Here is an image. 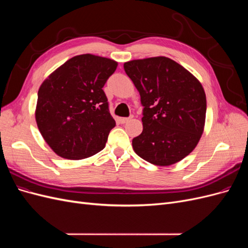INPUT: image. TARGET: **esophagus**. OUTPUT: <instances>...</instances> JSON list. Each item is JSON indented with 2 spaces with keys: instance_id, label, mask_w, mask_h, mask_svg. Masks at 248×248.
Segmentation results:
<instances>
[{
  "instance_id": "obj_1",
  "label": "esophagus",
  "mask_w": 248,
  "mask_h": 248,
  "mask_svg": "<svg viewBox=\"0 0 248 248\" xmlns=\"http://www.w3.org/2000/svg\"><path fill=\"white\" fill-rule=\"evenodd\" d=\"M131 118H132V117H129V118H120V122H121L122 124L127 123V122L129 121V120H131Z\"/></svg>"
}]
</instances>
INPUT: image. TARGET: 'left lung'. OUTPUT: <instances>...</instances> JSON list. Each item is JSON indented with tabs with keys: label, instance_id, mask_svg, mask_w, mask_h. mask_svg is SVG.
<instances>
[{
	"label": "left lung",
	"instance_id": "obj_1",
	"mask_svg": "<svg viewBox=\"0 0 248 248\" xmlns=\"http://www.w3.org/2000/svg\"><path fill=\"white\" fill-rule=\"evenodd\" d=\"M124 70L144 107L142 132L132 140L134 152L160 167L182 160L204 131L207 101L201 82L167 57L133 60Z\"/></svg>",
	"mask_w": 248,
	"mask_h": 248
}]
</instances>
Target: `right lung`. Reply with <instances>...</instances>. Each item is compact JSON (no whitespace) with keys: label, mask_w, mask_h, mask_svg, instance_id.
Returning a JSON list of instances; mask_svg holds the SVG:
<instances>
[{"label":"right lung","mask_w":248,"mask_h":248,"mask_svg":"<svg viewBox=\"0 0 248 248\" xmlns=\"http://www.w3.org/2000/svg\"><path fill=\"white\" fill-rule=\"evenodd\" d=\"M114 60L71 58L42 82L36 122L48 146L67 159H84L106 147L116 126L102 88L117 69Z\"/></svg>","instance_id":"add662e5"}]
</instances>
